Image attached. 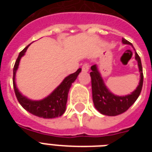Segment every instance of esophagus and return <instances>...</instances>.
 Masks as SVG:
<instances>
[{
	"instance_id": "34e87169",
	"label": "esophagus",
	"mask_w": 152,
	"mask_h": 152,
	"mask_svg": "<svg viewBox=\"0 0 152 152\" xmlns=\"http://www.w3.org/2000/svg\"><path fill=\"white\" fill-rule=\"evenodd\" d=\"M88 70H89V65L88 64H83V66H82V72H88Z\"/></svg>"
}]
</instances>
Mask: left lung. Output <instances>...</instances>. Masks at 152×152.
I'll return each mask as SVG.
<instances>
[{
  "instance_id": "obj_1",
  "label": "left lung",
  "mask_w": 152,
  "mask_h": 152,
  "mask_svg": "<svg viewBox=\"0 0 152 152\" xmlns=\"http://www.w3.org/2000/svg\"><path fill=\"white\" fill-rule=\"evenodd\" d=\"M122 42L124 44H129L132 46V44L125 39H122ZM135 58L138 62L140 80L137 89L130 95L125 96H118L111 93L105 85L103 80L98 70L97 65L94 64L91 67V72H90V75L91 78L93 102L95 108L102 114L107 116L119 115L127 110L136 102L137 98L139 97L143 87L144 75L140 57L137 54V52L135 53Z\"/></svg>"
}]
</instances>
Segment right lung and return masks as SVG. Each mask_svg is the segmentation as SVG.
<instances>
[{
  "label": "right lung",
  "mask_w": 152,
  "mask_h": 152,
  "mask_svg": "<svg viewBox=\"0 0 152 152\" xmlns=\"http://www.w3.org/2000/svg\"><path fill=\"white\" fill-rule=\"evenodd\" d=\"M30 46V45H29ZM25 47L18 56L13 68V88L15 91V96L20 104L29 113L33 115L42 118H54L61 116L64 113L66 109V103L68 100V93L71 88L72 83L76 80L77 76L81 72L79 69L76 72L70 74L64 79L61 83L47 97L39 101L31 100L25 97L19 91L15 85V72L17 71L21 57L25 54L28 46Z\"/></svg>",
  "instance_id": "right-lung-1"
}]
</instances>
